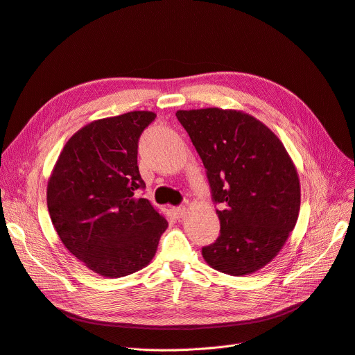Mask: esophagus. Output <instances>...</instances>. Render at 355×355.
Segmentation results:
<instances>
[{"mask_svg": "<svg viewBox=\"0 0 355 355\" xmlns=\"http://www.w3.org/2000/svg\"><path fill=\"white\" fill-rule=\"evenodd\" d=\"M173 213H174L177 219H181V218H184V216H186L187 209L184 206H177V207H173Z\"/></svg>", "mask_w": 355, "mask_h": 355, "instance_id": "34e87169", "label": "esophagus"}]
</instances>
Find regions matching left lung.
<instances>
[{
    "label": "left lung",
    "instance_id": "1",
    "mask_svg": "<svg viewBox=\"0 0 355 355\" xmlns=\"http://www.w3.org/2000/svg\"><path fill=\"white\" fill-rule=\"evenodd\" d=\"M181 126L202 158L219 238L203 246L206 263L246 275L267 266L296 226L300 184L283 144L255 117L222 109L180 110Z\"/></svg>",
    "mask_w": 355,
    "mask_h": 355
}]
</instances>
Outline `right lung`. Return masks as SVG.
<instances>
[{"label": "right lung", "mask_w": 355, "mask_h": 355, "mask_svg": "<svg viewBox=\"0 0 355 355\" xmlns=\"http://www.w3.org/2000/svg\"><path fill=\"white\" fill-rule=\"evenodd\" d=\"M130 112L96 120L64 146L48 182V210L65 248L89 270L116 279L146 267L168 222L149 200L137 146L155 120Z\"/></svg>", "instance_id": "add662e5"}]
</instances>
